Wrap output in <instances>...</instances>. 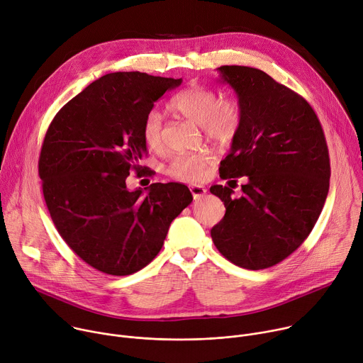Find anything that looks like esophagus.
<instances>
[{"label": "esophagus", "instance_id": "obj_1", "mask_svg": "<svg viewBox=\"0 0 363 363\" xmlns=\"http://www.w3.org/2000/svg\"><path fill=\"white\" fill-rule=\"evenodd\" d=\"M189 191H191L194 199H199L201 196H203L206 194V188L202 185H191Z\"/></svg>", "mask_w": 363, "mask_h": 363}]
</instances>
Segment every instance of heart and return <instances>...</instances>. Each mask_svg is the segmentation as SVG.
<instances>
[{
  "mask_svg": "<svg viewBox=\"0 0 363 363\" xmlns=\"http://www.w3.org/2000/svg\"><path fill=\"white\" fill-rule=\"evenodd\" d=\"M169 109L188 121L202 126L205 135L216 140H230L241 123V106L237 99H220V94L202 84H192L177 93ZM142 139L152 150H160L164 145L162 118L158 112H149L142 123ZM216 164L214 153L202 150L189 155H177L167 168V172L184 182H199L205 178L208 168Z\"/></svg>",
  "mask_w": 363,
  "mask_h": 363,
  "instance_id": "obj_1",
  "label": "heart"
}]
</instances>
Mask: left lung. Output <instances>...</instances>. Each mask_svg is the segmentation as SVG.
I'll return each instance as SVG.
<instances>
[{"label":"left lung","instance_id":"obj_1","mask_svg":"<svg viewBox=\"0 0 363 363\" xmlns=\"http://www.w3.org/2000/svg\"><path fill=\"white\" fill-rule=\"evenodd\" d=\"M218 70L241 106V123L220 177H247V184L240 198H233L228 186L210 188L225 205L211 237L235 266L269 269L301 245L323 210L330 179L325 133L307 100L263 70Z\"/></svg>","mask_w":363,"mask_h":363}]
</instances>
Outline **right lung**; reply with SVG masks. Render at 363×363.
<instances>
[{
  "instance_id": "1",
  "label": "right lung",
  "mask_w": 363,
  "mask_h": 363,
  "mask_svg": "<svg viewBox=\"0 0 363 363\" xmlns=\"http://www.w3.org/2000/svg\"><path fill=\"white\" fill-rule=\"evenodd\" d=\"M182 79L118 72L97 79L51 121L38 160L43 195L59 234L93 269L129 276L161 251L171 223L192 202L186 185L129 191L146 168L142 123Z\"/></svg>"
}]
</instances>
